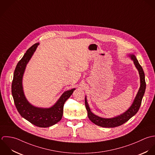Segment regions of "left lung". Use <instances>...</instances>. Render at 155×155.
I'll list each match as a JSON object with an SVG mask.
<instances>
[{"label":"left lung","instance_id":"8db88e82","mask_svg":"<svg viewBox=\"0 0 155 155\" xmlns=\"http://www.w3.org/2000/svg\"><path fill=\"white\" fill-rule=\"evenodd\" d=\"M130 57H131V59L134 61V62L136 67L138 70L139 74L140 76V81H141L140 88L134 100V103L132 104L131 107H130V108L126 112L121 114V115H119L118 117L112 118H103L94 115L91 112L85 97V107L88 112V118L95 124L101 127H117L120 125H122L123 124L127 121L130 118H132L134 115H135L138 111L140 107V106L141 104L142 99L144 94L146 87L145 75H144V72L143 71V69L141 66V65L139 64L137 58L134 54L131 55Z\"/></svg>","mask_w":155,"mask_h":155}]
</instances>
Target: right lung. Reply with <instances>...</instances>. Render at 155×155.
I'll return each mask as SVG.
<instances>
[{
    "mask_svg": "<svg viewBox=\"0 0 155 155\" xmlns=\"http://www.w3.org/2000/svg\"><path fill=\"white\" fill-rule=\"evenodd\" d=\"M38 45L39 43H37L29 48L18 62L14 73L11 90L15 107L21 116L36 126L48 127L61 120L64 104L75 89L65 92L57 103L49 109L34 107L27 101L23 91L22 77L27 63Z\"/></svg>",
    "mask_w": 155,
    "mask_h": 155,
    "instance_id": "obj_1",
    "label": "right lung"
}]
</instances>
